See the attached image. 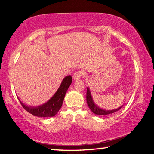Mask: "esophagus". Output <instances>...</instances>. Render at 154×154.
Listing matches in <instances>:
<instances>
[{
    "label": "esophagus",
    "instance_id": "esophagus-1",
    "mask_svg": "<svg viewBox=\"0 0 154 154\" xmlns=\"http://www.w3.org/2000/svg\"><path fill=\"white\" fill-rule=\"evenodd\" d=\"M83 72L82 71H77L75 72L73 75V79L75 80H79L81 77H82Z\"/></svg>",
    "mask_w": 154,
    "mask_h": 154
}]
</instances>
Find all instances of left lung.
I'll use <instances>...</instances> for the list:
<instances>
[{"mask_svg": "<svg viewBox=\"0 0 154 154\" xmlns=\"http://www.w3.org/2000/svg\"><path fill=\"white\" fill-rule=\"evenodd\" d=\"M86 100H87V104L88 106H89V108L90 109V110L92 111L94 113L96 114V115H99V116H107V115H110L115 113V112L119 111V109H120L123 105L120 107H119L118 109H113V110H105V109H103L99 107L97 105H96L94 102L92 97V95H91V92H90V90L89 89V88H87V93H86Z\"/></svg>", "mask_w": 154, "mask_h": 154, "instance_id": "1", "label": "left lung"}]
</instances>
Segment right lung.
<instances>
[{
	"label": "right lung",
	"mask_w": 154,
	"mask_h": 154,
	"mask_svg": "<svg viewBox=\"0 0 154 154\" xmlns=\"http://www.w3.org/2000/svg\"><path fill=\"white\" fill-rule=\"evenodd\" d=\"M72 77L71 75L66 76L64 78L61 83L60 86L59 87L54 95L49 99L48 102L42 105L38 106H27L23 103L21 102L19 99L21 105L26 111L28 113L36 117L40 118H48V117H53L56 116L57 113L60 109L63 103L65 94L67 92L68 88H69L72 83Z\"/></svg>",
	"instance_id": "add662e5"
}]
</instances>
